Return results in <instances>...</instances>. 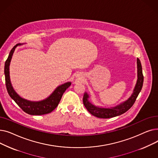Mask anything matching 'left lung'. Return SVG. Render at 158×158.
I'll list each match as a JSON object with an SVG mask.
<instances>
[{
	"label": "left lung",
	"mask_w": 158,
	"mask_h": 158,
	"mask_svg": "<svg viewBox=\"0 0 158 158\" xmlns=\"http://www.w3.org/2000/svg\"><path fill=\"white\" fill-rule=\"evenodd\" d=\"M143 83V76L141 62L137 58V81L131 95L126 101L117 106L111 107H104L93 104L89 101V95L87 92L84 94L83 104L87 110L94 116L101 118H110L119 116L128 111L134 104L136 99L141 92Z\"/></svg>",
	"instance_id": "left-lung-1"
}]
</instances>
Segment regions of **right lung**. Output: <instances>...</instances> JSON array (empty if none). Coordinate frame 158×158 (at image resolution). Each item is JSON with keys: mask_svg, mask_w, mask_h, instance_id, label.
Wrapping results in <instances>:
<instances>
[{"mask_svg": "<svg viewBox=\"0 0 158 158\" xmlns=\"http://www.w3.org/2000/svg\"><path fill=\"white\" fill-rule=\"evenodd\" d=\"M22 44H16L11 49L7 60L5 62L4 74L6 86L8 94L13 100L17 104L20 108L26 113L31 115H41L48 114L52 112L59 104L63 93L70 85L71 82H66L60 86H58L54 92L48 97L40 101H31L27 99L21 97L15 92L10 80V65L13 54L15 48Z\"/></svg>", "mask_w": 158, "mask_h": 158, "instance_id": "obj_1", "label": "right lung"}]
</instances>
